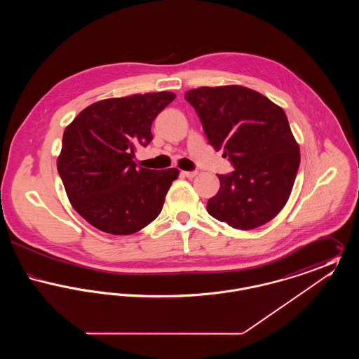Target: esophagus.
Masks as SVG:
<instances>
[{
    "instance_id": "34e87169",
    "label": "esophagus",
    "mask_w": 359,
    "mask_h": 359,
    "mask_svg": "<svg viewBox=\"0 0 359 359\" xmlns=\"http://www.w3.org/2000/svg\"><path fill=\"white\" fill-rule=\"evenodd\" d=\"M186 177H189V179H192V177H195L196 175H198V171H183L182 172Z\"/></svg>"
}]
</instances>
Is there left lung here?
<instances>
[{"label":"left lung","mask_w":359,"mask_h":359,"mask_svg":"<svg viewBox=\"0 0 359 359\" xmlns=\"http://www.w3.org/2000/svg\"><path fill=\"white\" fill-rule=\"evenodd\" d=\"M208 144L229 156L234 171L218 175L221 187L207 202L211 217L239 230L272 221L290 199L300 149L285 111L243 86L188 90Z\"/></svg>","instance_id":"obj_1"}]
</instances>
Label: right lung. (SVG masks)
<instances>
[{
  "label": "right lung",
  "instance_id": "right-lung-1",
  "mask_svg": "<svg viewBox=\"0 0 359 359\" xmlns=\"http://www.w3.org/2000/svg\"><path fill=\"white\" fill-rule=\"evenodd\" d=\"M176 98L170 91L109 98L66 128L57 172L75 211L98 230L129 236L158 217L179 170L137 167L135 151L152 141V122Z\"/></svg>",
  "mask_w": 359,
  "mask_h": 359
}]
</instances>
